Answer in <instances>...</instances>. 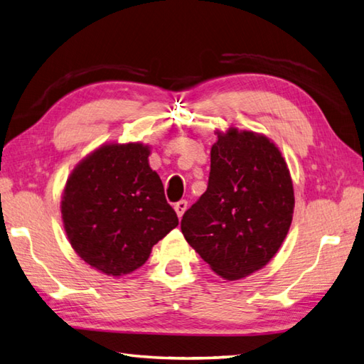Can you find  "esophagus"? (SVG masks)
<instances>
[{
    "mask_svg": "<svg viewBox=\"0 0 364 364\" xmlns=\"http://www.w3.org/2000/svg\"><path fill=\"white\" fill-rule=\"evenodd\" d=\"M187 205H188V203L185 201V199H181L179 203L174 204V210H176V213H177V217L182 218V215L185 213V210H187Z\"/></svg>",
    "mask_w": 364,
    "mask_h": 364,
    "instance_id": "1",
    "label": "esophagus"
}]
</instances>
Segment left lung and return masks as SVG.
<instances>
[{
  "label": "left lung",
  "instance_id": "obj_1",
  "mask_svg": "<svg viewBox=\"0 0 364 364\" xmlns=\"http://www.w3.org/2000/svg\"><path fill=\"white\" fill-rule=\"evenodd\" d=\"M294 188L278 147L255 132L218 133L204 195L181 229L196 253L226 279L248 277L277 255L292 223Z\"/></svg>",
  "mask_w": 364,
  "mask_h": 364
}]
</instances>
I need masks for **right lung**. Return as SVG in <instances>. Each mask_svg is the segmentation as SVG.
<instances>
[{"label": "right lung", "instance_id": "add662e5", "mask_svg": "<svg viewBox=\"0 0 364 364\" xmlns=\"http://www.w3.org/2000/svg\"><path fill=\"white\" fill-rule=\"evenodd\" d=\"M147 157L139 143L102 146L65 183L61 212L72 248L107 275L136 270L179 225Z\"/></svg>", "mask_w": 364, "mask_h": 364}]
</instances>
